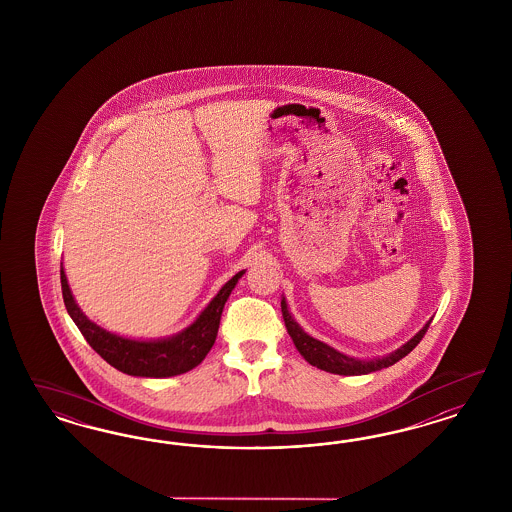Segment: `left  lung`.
Listing matches in <instances>:
<instances>
[{"label": "left lung", "instance_id": "obj_1", "mask_svg": "<svg viewBox=\"0 0 512 512\" xmlns=\"http://www.w3.org/2000/svg\"><path fill=\"white\" fill-rule=\"evenodd\" d=\"M281 313H283L287 332L295 343L298 353L306 358L311 366L328 373H336V375H366V373L377 372V370H383V368L396 364L398 360L407 357L419 345V341L424 338L428 326L432 323V319L426 321V325L422 326L411 340L405 341L402 347H398L396 351L388 353L385 357L357 358L340 353L338 349L330 347L325 341L317 340L308 332H304V328L296 323L293 313L289 311L285 296H281Z\"/></svg>", "mask_w": 512, "mask_h": 512}]
</instances>
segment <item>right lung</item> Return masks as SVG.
Masks as SVG:
<instances>
[{"label": "right lung", "instance_id": "obj_1", "mask_svg": "<svg viewBox=\"0 0 512 512\" xmlns=\"http://www.w3.org/2000/svg\"><path fill=\"white\" fill-rule=\"evenodd\" d=\"M246 274V270H240L234 274L217 293L204 310L195 317L191 325L184 330L167 336V338H127L109 332L107 328L93 323L88 315L78 308L77 300L71 293L69 281L65 276V268L60 270L62 276L63 302L67 313L75 321L82 336L92 345L93 351L127 375L133 377H174L180 373L189 372L195 366H199L208 351L212 349L216 341L217 328L221 321V313L225 308V302L233 293L238 279Z\"/></svg>", "mask_w": 512, "mask_h": 512}]
</instances>
